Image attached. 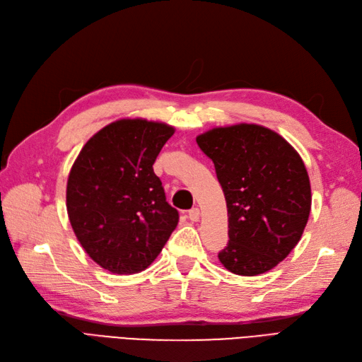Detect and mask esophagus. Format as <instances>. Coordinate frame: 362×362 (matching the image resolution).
I'll return each mask as SVG.
<instances>
[{
    "label": "esophagus",
    "instance_id": "obj_1",
    "mask_svg": "<svg viewBox=\"0 0 362 362\" xmlns=\"http://www.w3.org/2000/svg\"><path fill=\"white\" fill-rule=\"evenodd\" d=\"M199 217H201V211H199L198 206H193L192 210H189V218L192 222H198Z\"/></svg>",
    "mask_w": 362,
    "mask_h": 362
}]
</instances>
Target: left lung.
I'll return each instance as SVG.
<instances>
[{"label": "left lung", "instance_id": "8db88e82", "mask_svg": "<svg viewBox=\"0 0 362 362\" xmlns=\"http://www.w3.org/2000/svg\"><path fill=\"white\" fill-rule=\"evenodd\" d=\"M211 158L228 208L225 269L242 276L269 272L299 243L311 210L308 172L275 131L254 124L214 128L196 137Z\"/></svg>", "mask_w": 362, "mask_h": 362}]
</instances>
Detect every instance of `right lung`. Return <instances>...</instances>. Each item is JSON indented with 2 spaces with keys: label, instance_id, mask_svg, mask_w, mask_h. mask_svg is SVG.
<instances>
[{
  "label": "right lung",
  "instance_id": "right-lung-1",
  "mask_svg": "<svg viewBox=\"0 0 362 362\" xmlns=\"http://www.w3.org/2000/svg\"><path fill=\"white\" fill-rule=\"evenodd\" d=\"M175 129L145 119L104 127L71 169L66 208L74 233L96 264L117 275L145 270L177 228L152 164Z\"/></svg>",
  "mask_w": 362,
  "mask_h": 362
}]
</instances>
